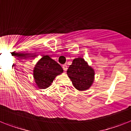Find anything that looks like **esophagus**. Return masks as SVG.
Wrapping results in <instances>:
<instances>
[{
    "mask_svg": "<svg viewBox=\"0 0 131 131\" xmlns=\"http://www.w3.org/2000/svg\"><path fill=\"white\" fill-rule=\"evenodd\" d=\"M62 68H63V69L64 71H66L67 69H68V66H67L66 65H63V66H62Z\"/></svg>",
    "mask_w": 131,
    "mask_h": 131,
    "instance_id": "1",
    "label": "esophagus"
}]
</instances>
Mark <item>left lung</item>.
<instances>
[{"mask_svg": "<svg viewBox=\"0 0 131 131\" xmlns=\"http://www.w3.org/2000/svg\"><path fill=\"white\" fill-rule=\"evenodd\" d=\"M75 88L79 91L88 90L94 81V70L82 58H75L67 71Z\"/></svg>", "mask_w": 131, "mask_h": 131, "instance_id": "obj_1", "label": "left lung"}]
</instances>
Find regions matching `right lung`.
<instances>
[{
	"label": "right lung",
	"mask_w": 131,
	"mask_h": 131,
	"mask_svg": "<svg viewBox=\"0 0 131 131\" xmlns=\"http://www.w3.org/2000/svg\"><path fill=\"white\" fill-rule=\"evenodd\" d=\"M63 68L49 56H44L33 69V78L37 86L45 89L51 86L57 75L63 73Z\"/></svg>",
	"instance_id": "1"
}]
</instances>
